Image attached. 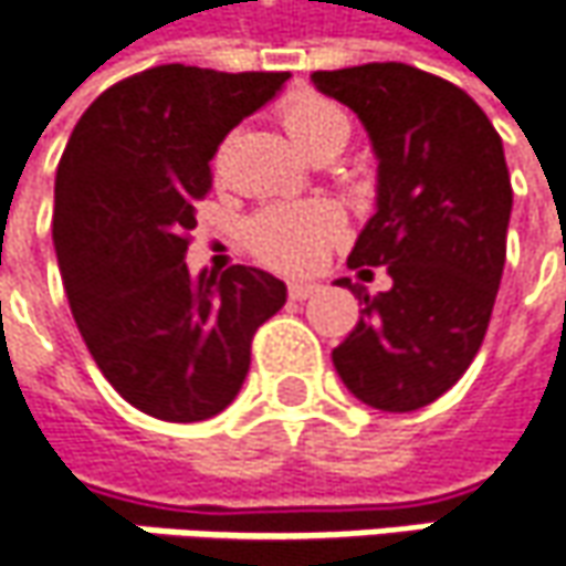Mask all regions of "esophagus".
I'll use <instances>...</instances> for the list:
<instances>
[{
  "instance_id": "esophagus-1",
  "label": "esophagus",
  "mask_w": 566,
  "mask_h": 566,
  "mask_svg": "<svg viewBox=\"0 0 566 566\" xmlns=\"http://www.w3.org/2000/svg\"><path fill=\"white\" fill-rule=\"evenodd\" d=\"M319 291V284L316 282H291L287 284V297L291 301H307V297H313Z\"/></svg>"
}]
</instances>
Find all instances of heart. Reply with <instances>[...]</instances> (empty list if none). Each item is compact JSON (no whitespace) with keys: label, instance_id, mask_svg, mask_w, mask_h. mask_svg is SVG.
Listing matches in <instances>:
<instances>
[{"label":"heart","instance_id":"obj_1","mask_svg":"<svg viewBox=\"0 0 566 566\" xmlns=\"http://www.w3.org/2000/svg\"><path fill=\"white\" fill-rule=\"evenodd\" d=\"M282 123L310 158L342 151L352 136V119L338 104L316 94H301L282 107ZM345 218L329 202L272 206L247 221L243 240L250 253L282 272H310L323 265L335 240L342 237Z\"/></svg>","mask_w":566,"mask_h":566}]
</instances>
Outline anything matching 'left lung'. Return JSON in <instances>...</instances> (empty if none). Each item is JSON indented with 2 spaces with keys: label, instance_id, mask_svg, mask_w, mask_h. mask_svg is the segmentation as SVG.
<instances>
[{
  "label": "left lung",
  "instance_id": "8db88e82",
  "mask_svg": "<svg viewBox=\"0 0 566 566\" xmlns=\"http://www.w3.org/2000/svg\"><path fill=\"white\" fill-rule=\"evenodd\" d=\"M310 78L357 113L377 155V211L348 265L392 279L377 297L338 282L364 310L332 364L364 406L415 411L469 370L488 332L513 209L504 142L462 87L406 62Z\"/></svg>",
  "mask_w": 566,
  "mask_h": 566
}]
</instances>
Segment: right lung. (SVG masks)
<instances>
[{
	"mask_svg": "<svg viewBox=\"0 0 566 566\" xmlns=\"http://www.w3.org/2000/svg\"><path fill=\"white\" fill-rule=\"evenodd\" d=\"M287 78L155 65L107 87L62 151L53 247L69 307L101 374L151 418L189 424L231 406L253 335L287 301L253 265L186 269L209 160Z\"/></svg>",
	"mask_w": 566,
	"mask_h": 566,
	"instance_id": "right-lung-1",
	"label": "right lung"
}]
</instances>
